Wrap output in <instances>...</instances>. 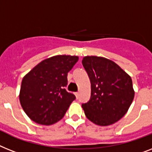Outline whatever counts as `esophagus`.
I'll use <instances>...</instances> for the list:
<instances>
[{
  "label": "esophagus",
  "mask_w": 152,
  "mask_h": 152,
  "mask_svg": "<svg viewBox=\"0 0 152 152\" xmlns=\"http://www.w3.org/2000/svg\"><path fill=\"white\" fill-rule=\"evenodd\" d=\"M75 96H76V98H77V99H78V97H79V92H75Z\"/></svg>",
  "instance_id": "esophagus-1"
}]
</instances>
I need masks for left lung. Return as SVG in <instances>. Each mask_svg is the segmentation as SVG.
Returning <instances> with one entry per match:
<instances>
[{
    "label": "left lung",
    "instance_id": "1",
    "mask_svg": "<svg viewBox=\"0 0 152 152\" xmlns=\"http://www.w3.org/2000/svg\"><path fill=\"white\" fill-rule=\"evenodd\" d=\"M82 64L91 82L90 100L82 104L85 116L99 126L115 124L132 103V79L118 64L105 57L85 56Z\"/></svg>",
    "mask_w": 152,
    "mask_h": 152
}]
</instances>
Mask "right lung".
<instances>
[{"instance_id": "right-lung-1", "label": "right lung", "mask_w": 152, "mask_h": 152, "mask_svg": "<svg viewBox=\"0 0 152 152\" xmlns=\"http://www.w3.org/2000/svg\"><path fill=\"white\" fill-rule=\"evenodd\" d=\"M78 56L56 55L45 59L24 76L19 93L22 109L32 121L52 125L64 116L75 99L64 87L67 73Z\"/></svg>"}]
</instances>
